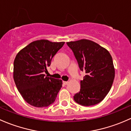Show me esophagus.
<instances>
[{"instance_id": "obj_1", "label": "esophagus", "mask_w": 131, "mask_h": 131, "mask_svg": "<svg viewBox=\"0 0 131 131\" xmlns=\"http://www.w3.org/2000/svg\"><path fill=\"white\" fill-rule=\"evenodd\" d=\"M63 83H64V84H65V85H66V84H67L69 83L68 81H63Z\"/></svg>"}]
</instances>
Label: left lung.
Listing matches in <instances>:
<instances>
[{
	"mask_svg": "<svg viewBox=\"0 0 131 131\" xmlns=\"http://www.w3.org/2000/svg\"><path fill=\"white\" fill-rule=\"evenodd\" d=\"M81 71L85 72L81 89L74 96L77 103L91 106L102 102L111 89L115 78L112 57L107 50L86 39L67 42Z\"/></svg>",
	"mask_w": 131,
	"mask_h": 131,
	"instance_id": "8db88e82",
	"label": "left lung"
}]
</instances>
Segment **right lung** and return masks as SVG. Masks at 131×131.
Here are the masks:
<instances>
[{
	"label": "right lung",
	"instance_id": "obj_1",
	"mask_svg": "<svg viewBox=\"0 0 131 131\" xmlns=\"http://www.w3.org/2000/svg\"><path fill=\"white\" fill-rule=\"evenodd\" d=\"M64 43L47 40H36L23 48L16 56L14 82L23 98L31 105L45 107L56 100L62 81L45 76L43 73Z\"/></svg>",
	"mask_w": 131,
	"mask_h": 131
}]
</instances>
